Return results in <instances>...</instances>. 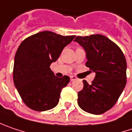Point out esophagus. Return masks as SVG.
Here are the masks:
<instances>
[{
  "mask_svg": "<svg viewBox=\"0 0 132 132\" xmlns=\"http://www.w3.org/2000/svg\"><path fill=\"white\" fill-rule=\"evenodd\" d=\"M76 77L75 76H74V75H72V76H71L70 77V80H71V81H75V80H76Z\"/></svg>",
  "mask_w": 132,
  "mask_h": 132,
  "instance_id": "obj_1",
  "label": "esophagus"
}]
</instances>
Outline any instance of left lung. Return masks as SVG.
Wrapping results in <instances>:
<instances>
[{"instance_id":"8db88e82","label":"left lung","mask_w":132,"mask_h":132,"mask_svg":"<svg viewBox=\"0 0 132 132\" xmlns=\"http://www.w3.org/2000/svg\"><path fill=\"white\" fill-rule=\"evenodd\" d=\"M86 51V66L96 73L89 84L84 80L78 104L86 112L102 114L117 102L126 84V60L120 47L101 34L77 36L74 40Z\"/></svg>"}]
</instances>
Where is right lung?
I'll use <instances>...</instances> for the list:
<instances>
[{"label": "right lung", "mask_w": 132, "mask_h": 132, "mask_svg": "<svg viewBox=\"0 0 132 132\" xmlns=\"http://www.w3.org/2000/svg\"><path fill=\"white\" fill-rule=\"evenodd\" d=\"M75 37L43 31L20 44L14 60L13 81L22 101L30 109L45 111L58 104L61 90L70 78L66 75L56 77L50 66Z\"/></svg>", "instance_id": "add662e5"}]
</instances>
